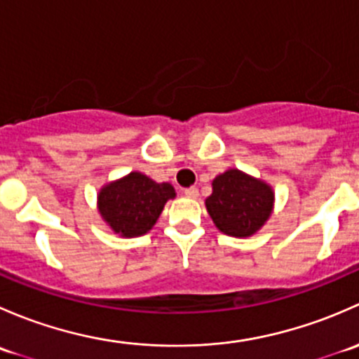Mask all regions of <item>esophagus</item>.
I'll return each mask as SVG.
<instances>
[{"instance_id":"esophagus-1","label":"esophagus","mask_w":359,"mask_h":359,"mask_svg":"<svg viewBox=\"0 0 359 359\" xmlns=\"http://www.w3.org/2000/svg\"><path fill=\"white\" fill-rule=\"evenodd\" d=\"M184 194L187 198H198V187H187V189H184Z\"/></svg>"}]
</instances>
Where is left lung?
Here are the masks:
<instances>
[{
	"label": "left lung",
	"mask_w": 359,
	"mask_h": 359,
	"mask_svg": "<svg viewBox=\"0 0 359 359\" xmlns=\"http://www.w3.org/2000/svg\"><path fill=\"white\" fill-rule=\"evenodd\" d=\"M205 205L217 229L227 236L248 238L266 224L273 213L274 193L269 184L231 168L212 182Z\"/></svg>",
	"instance_id": "8db88e82"
}]
</instances>
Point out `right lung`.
Listing matches in <instances>:
<instances>
[{
  "mask_svg": "<svg viewBox=\"0 0 359 359\" xmlns=\"http://www.w3.org/2000/svg\"><path fill=\"white\" fill-rule=\"evenodd\" d=\"M97 198L107 226L119 236L135 238L153 229L165 203L175 198V189L172 184H158L144 173L132 172L104 186Z\"/></svg>",
  "mask_w": 359,
  "mask_h": 359,
  "instance_id": "1",
  "label": "right lung"
}]
</instances>
